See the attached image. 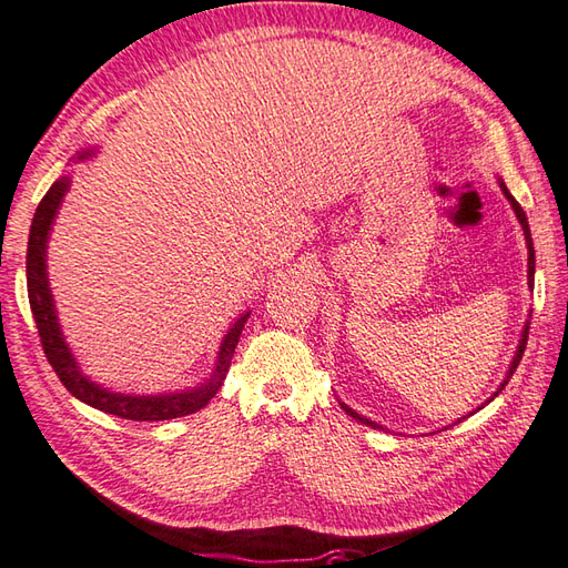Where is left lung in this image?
Instances as JSON below:
<instances>
[{
    "instance_id": "8db88e82",
    "label": "left lung",
    "mask_w": 568,
    "mask_h": 568,
    "mask_svg": "<svg viewBox=\"0 0 568 568\" xmlns=\"http://www.w3.org/2000/svg\"><path fill=\"white\" fill-rule=\"evenodd\" d=\"M500 189H504V193H506V197L510 201V205H513V210H516V215H518V220H520V224H523V232H525V242H527V273H530V285H532V275H535V246H532V236H530V224H527V217H525V213H523V207H520V203L516 201V197L510 195V191L506 189V183H500ZM527 332H530V324H525V328H523V338H520V346H518V353H516V358H513V363H510V371H508V375H506V379H504V385H500V389H504L506 385H508V379L513 377V373H516V367H518V363L523 361V353H525V346H527ZM498 389V392H500ZM498 392L494 394V397H498ZM491 397V399H494ZM344 406V404H341ZM344 412L348 414V416H353L355 420H361V424H365V426H377V424H373V420H367V418H363L361 414H355L353 408H348V406H344ZM379 428V426H377Z\"/></svg>"
}]
</instances>
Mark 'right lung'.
<instances>
[{"instance_id":"right-lung-1","label":"right lung","mask_w":568,"mask_h":568,"mask_svg":"<svg viewBox=\"0 0 568 568\" xmlns=\"http://www.w3.org/2000/svg\"><path fill=\"white\" fill-rule=\"evenodd\" d=\"M70 189V179H60L52 183L43 201L38 203V210L33 215L31 234H29V254H26V283H29V302L31 312L38 326V336H41V346L52 371L60 377V382L68 387L70 394L79 402L99 408L103 414H113L130 420H169V418H181L193 412H201V408L215 397L220 392L224 377L232 365V355L236 348V341L242 336V328L248 320L244 314L242 320H236L230 328V334L224 336L220 346V358L213 377H210L205 385L197 389H189L181 394H164V397H125V394H111L94 382H89L82 373L77 371V363L72 353L68 351L60 334V326L55 320V307H52V295L48 287V273H45V244H48V232L52 217H55L62 195Z\"/></svg>"}]
</instances>
